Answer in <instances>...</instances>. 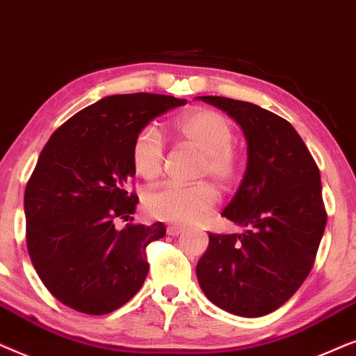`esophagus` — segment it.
I'll use <instances>...</instances> for the list:
<instances>
[{"label":"esophagus","mask_w":356,"mask_h":356,"mask_svg":"<svg viewBox=\"0 0 356 356\" xmlns=\"http://www.w3.org/2000/svg\"><path fill=\"white\" fill-rule=\"evenodd\" d=\"M165 231H168L169 236H179L184 231V227L179 226V225H169L168 229H165Z\"/></svg>","instance_id":"34e87169"}]
</instances>
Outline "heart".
<instances>
[{"label":"heart","instance_id":"obj_1","mask_svg":"<svg viewBox=\"0 0 356 356\" xmlns=\"http://www.w3.org/2000/svg\"><path fill=\"white\" fill-rule=\"evenodd\" d=\"M175 131L202 151L198 175H210L220 184H229L239 172L241 161L233 148L234 129L225 115L215 111H197L179 118ZM165 143L154 123L141 127L131 143V164L135 172L151 181L163 170ZM218 192L210 182H164L149 188L143 207L151 218L192 225L215 208Z\"/></svg>","mask_w":356,"mask_h":356}]
</instances>
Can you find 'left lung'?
Returning <instances> with one entry per match:
<instances>
[{
	"mask_svg": "<svg viewBox=\"0 0 356 356\" xmlns=\"http://www.w3.org/2000/svg\"><path fill=\"white\" fill-rule=\"evenodd\" d=\"M220 107L244 130L248 168L221 215L241 234L210 233L197 278L208 300L243 317L278 309L302 285L325 229L321 174L290 122L255 104L220 96Z\"/></svg>",
	"mask_w": 356,
	"mask_h": 356,
	"instance_id": "1",
	"label": "left lung"
}]
</instances>
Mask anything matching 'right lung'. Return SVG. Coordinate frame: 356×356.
<instances>
[{
    "instance_id": "obj_1",
    "label": "right lung",
    "mask_w": 356,
    "mask_h": 356,
    "mask_svg": "<svg viewBox=\"0 0 356 356\" xmlns=\"http://www.w3.org/2000/svg\"><path fill=\"white\" fill-rule=\"evenodd\" d=\"M164 94H118L74 113L42 149L24 193L26 243L40 280L71 309L102 316L143 285L146 248L163 222L135 225L131 143L154 117L184 106ZM117 219L130 220L117 230Z\"/></svg>"
}]
</instances>
